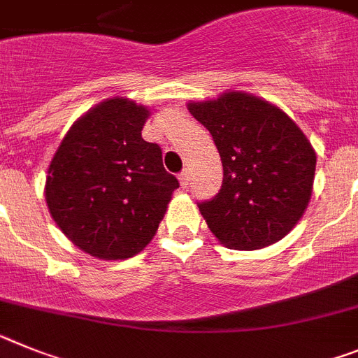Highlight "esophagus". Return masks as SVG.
I'll return each mask as SVG.
<instances>
[{
  "label": "esophagus",
  "mask_w": 358,
  "mask_h": 358,
  "mask_svg": "<svg viewBox=\"0 0 358 358\" xmlns=\"http://www.w3.org/2000/svg\"><path fill=\"white\" fill-rule=\"evenodd\" d=\"M188 181H190V172H188V170H182V172L179 173V182H181L182 188L188 186Z\"/></svg>",
  "instance_id": "34e87169"
}]
</instances>
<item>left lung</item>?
<instances>
[{"label": "left lung", "mask_w": 358, "mask_h": 358, "mask_svg": "<svg viewBox=\"0 0 358 358\" xmlns=\"http://www.w3.org/2000/svg\"><path fill=\"white\" fill-rule=\"evenodd\" d=\"M222 161V186L201 201L206 224L231 250H259L292 231L306 210L317 155L277 106L243 92L190 103Z\"/></svg>", "instance_id": "1"}]
</instances>
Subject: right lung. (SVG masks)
<instances>
[{"label":"right lung","instance_id":"right-lung-1","mask_svg":"<svg viewBox=\"0 0 358 358\" xmlns=\"http://www.w3.org/2000/svg\"><path fill=\"white\" fill-rule=\"evenodd\" d=\"M148 114L123 97L103 101L76 121L48 166L50 215L78 248L97 259L141 252L179 188L164 170L161 146L141 137Z\"/></svg>","mask_w":358,"mask_h":358}]
</instances>
